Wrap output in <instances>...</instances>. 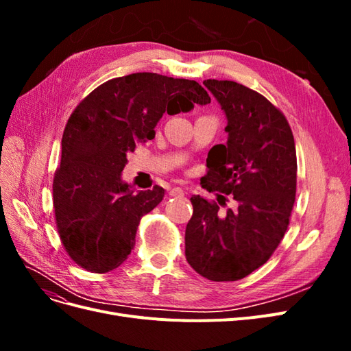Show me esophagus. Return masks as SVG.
Masks as SVG:
<instances>
[{
  "label": "esophagus",
  "instance_id": "34e87169",
  "mask_svg": "<svg viewBox=\"0 0 351 351\" xmlns=\"http://www.w3.org/2000/svg\"><path fill=\"white\" fill-rule=\"evenodd\" d=\"M169 195H171V196H183L184 190L182 187H173L171 190H169Z\"/></svg>",
  "mask_w": 351,
  "mask_h": 351
}]
</instances>
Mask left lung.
Returning <instances> with one entry per match:
<instances>
[{
	"mask_svg": "<svg viewBox=\"0 0 351 351\" xmlns=\"http://www.w3.org/2000/svg\"><path fill=\"white\" fill-rule=\"evenodd\" d=\"M204 84L227 115L228 141L209 151L200 183L218 195L220 204L230 194L238 208L219 213L215 200L190 197L186 259L210 281H237L272 256L290 224L295 145L285 115L263 95L232 80L208 79Z\"/></svg>",
	"mask_w": 351,
	"mask_h": 351,
	"instance_id": "1",
	"label": "left lung"
}]
</instances>
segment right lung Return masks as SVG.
<instances>
[{
  "label": "right lung",
  "mask_w": 351,
  "mask_h": 351,
  "mask_svg": "<svg viewBox=\"0 0 351 351\" xmlns=\"http://www.w3.org/2000/svg\"><path fill=\"white\" fill-rule=\"evenodd\" d=\"M209 102L195 80L133 73L99 84L74 108L62 133L52 202L60 240L79 267L105 274L127 259L142 217L165 195L159 186L133 195L121 182L127 155L154 139L164 112Z\"/></svg>",
  "instance_id": "obj_1"
}]
</instances>
